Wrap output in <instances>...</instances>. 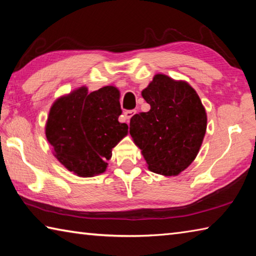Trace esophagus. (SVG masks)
<instances>
[{
  "instance_id": "obj_1",
  "label": "esophagus",
  "mask_w": 256,
  "mask_h": 256,
  "mask_svg": "<svg viewBox=\"0 0 256 256\" xmlns=\"http://www.w3.org/2000/svg\"><path fill=\"white\" fill-rule=\"evenodd\" d=\"M136 110H125V112H124V118H126V120H128H128H131V118H132V116H133L134 114H136Z\"/></svg>"
}]
</instances>
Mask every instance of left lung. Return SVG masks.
Listing matches in <instances>:
<instances>
[{
    "label": "left lung",
    "mask_w": 256,
    "mask_h": 256,
    "mask_svg": "<svg viewBox=\"0 0 256 256\" xmlns=\"http://www.w3.org/2000/svg\"><path fill=\"white\" fill-rule=\"evenodd\" d=\"M142 97L150 110L132 116L130 134L151 172L178 175L200 150L206 130L204 107L188 84L164 74L154 78Z\"/></svg>",
    "instance_id": "obj_1"
}]
</instances>
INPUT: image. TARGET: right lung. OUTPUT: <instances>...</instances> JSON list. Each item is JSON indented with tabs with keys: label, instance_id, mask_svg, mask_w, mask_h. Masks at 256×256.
<instances>
[{
	"label": "right lung",
	"instance_id": "obj_1",
	"mask_svg": "<svg viewBox=\"0 0 256 256\" xmlns=\"http://www.w3.org/2000/svg\"><path fill=\"white\" fill-rule=\"evenodd\" d=\"M120 114V92L115 86L92 92L81 86L52 106L47 141L70 172L81 177L102 174L112 149L128 134V124L118 122Z\"/></svg>",
	"mask_w": 256,
	"mask_h": 256
}]
</instances>
